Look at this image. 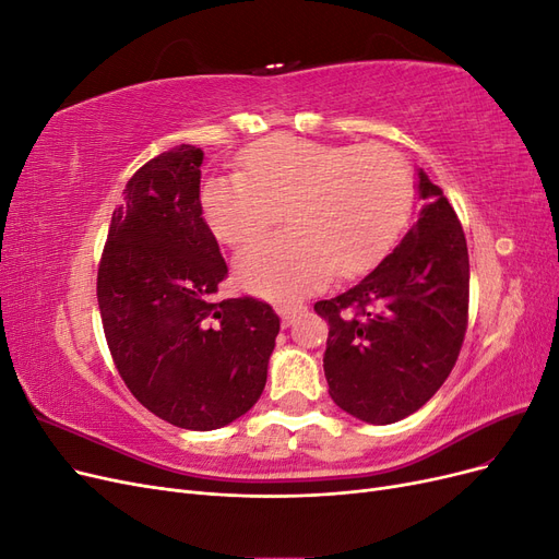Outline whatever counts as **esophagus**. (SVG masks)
<instances>
[{"instance_id": "1", "label": "esophagus", "mask_w": 559, "mask_h": 559, "mask_svg": "<svg viewBox=\"0 0 559 559\" xmlns=\"http://www.w3.org/2000/svg\"><path fill=\"white\" fill-rule=\"evenodd\" d=\"M275 310H277V314L282 317V324L289 326L292 321H294V317H296L298 312H302V306H289V302H282V306H275Z\"/></svg>"}]
</instances>
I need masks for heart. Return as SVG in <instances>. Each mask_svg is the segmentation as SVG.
I'll list each match as a JSON object with an SVG mask.
<instances>
[{
    "label": "heart",
    "instance_id": "1",
    "mask_svg": "<svg viewBox=\"0 0 559 559\" xmlns=\"http://www.w3.org/2000/svg\"><path fill=\"white\" fill-rule=\"evenodd\" d=\"M202 214L216 240L240 247L286 218V233L235 259L242 289L265 298L302 296L331 273L373 267L399 238L413 205L411 167L384 144H326L270 138L247 151L242 175L202 183Z\"/></svg>",
    "mask_w": 559,
    "mask_h": 559
}]
</instances>
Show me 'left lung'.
<instances>
[{"label": "left lung", "instance_id": "obj_1", "mask_svg": "<svg viewBox=\"0 0 559 559\" xmlns=\"http://www.w3.org/2000/svg\"><path fill=\"white\" fill-rule=\"evenodd\" d=\"M425 200L394 251L345 294L314 302L329 321L324 376L337 408L394 425L425 405L460 357L468 321V249L443 191L417 170Z\"/></svg>", "mask_w": 559, "mask_h": 559}]
</instances>
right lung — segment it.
Wrapping results in <instances>:
<instances>
[{"instance_id":"right-lung-1","label":"right lung","mask_w":559,"mask_h":559,"mask_svg":"<svg viewBox=\"0 0 559 559\" xmlns=\"http://www.w3.org/2000/svg\"><path fill=\"white\" fill-rule=\"evenodd\" d=\"M202 158L181 144L132 175L97 270L118 373L144 408L191 431L226 427L259 401L280 333L263 300L214 302L228 267L202 218Z\"/></svg>"}]
</instances>
